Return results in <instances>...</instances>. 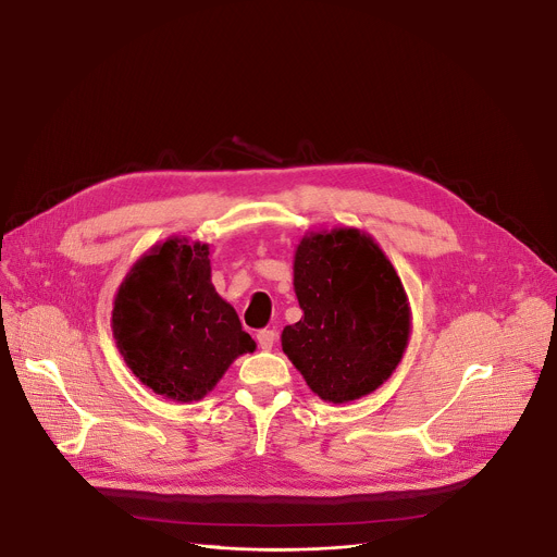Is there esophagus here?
<instances>
[{"instance_id":"1","label":"esophagus","mask_w":557,"mask_h":557,"mask_svg":"<svg viewBox=\"0 0 557 557\" xmlns=\"http://www.w3.org/2000/svg\"><path fill=\"white\" fill-rule=\"evenodd\" d=\"M275 338H277V333H275L273 329H262V331H257V345L262 347V349H273Z\"/></svg>"}]
</instances>
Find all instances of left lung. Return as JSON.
Here are the masks:
<instances>
[{
	"label": "left lung",
	"instance_id": "1",
	"mask_svg": "<svg viewBox=\"0 0 557 557\" xmlns=\"http://www.w3.org/2000/svg\"><path fill=\"white\" fill-rule=\"evenodd\" d=\"M293 286L305 315L282 331V349L307 385L329 403L381 387L410 336V307L372 237L354 228L305 237Z\"/></svg>",
	"mask_w": 557,
	"mask_h": 557
}]
</instances>
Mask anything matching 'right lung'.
<instances>
[{"label":"right lung","mask_w":557,"mask_h":557,"mask_svg":"<svg viewBox=\"0 0 557 557\" xmlns=\"http://www.w3.org/2000/svg\"><path fill=\"white\" fill-rule=\"evenodd\" d=\"M132 372L172 400H199L231 362L255 349L210 282L206 244L168 239L129 271L111 313Z\"/></svg>","instance_id":"add662e5"}]
</instances>
